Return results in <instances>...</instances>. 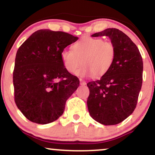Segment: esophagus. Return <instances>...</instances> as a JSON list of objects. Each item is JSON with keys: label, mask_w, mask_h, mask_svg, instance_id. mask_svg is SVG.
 <instances>
[{"label": "esophagus", "mask_w": 155, "mask_h": 155, "mask_svg": "<svg viewBox=\"0 0 155 155\" xmlns=\"http://www.w3.org/2000/svg\"><path fill=\"white\" fill-rule=\"evenodd\" d=\"M80 84L81 85H86L87 84V82L85 81H84V80H82L81 79H80Z\"/></svg>", "instance_id": "34e87169"}]
</instances>
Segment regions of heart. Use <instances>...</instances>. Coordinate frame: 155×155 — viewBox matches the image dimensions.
<instances>
[{"label": "heart", "mask_w": 155, "mask_h": 155, "mask_svg": "<svg viewBox=\"0 0 155 155\" xmlns=\"http://www.w3.org/2000/svg\"><path fill=\"white\" fill-rule=\"evenodd\" d=\"M116 55V47L109 41L93 37H83L74 44L72 51L63 49L61 60L68 72L75 74L81 64L83 66L78 72L81 76L100 77L111 68Z\"/></svg>", "instance_id": "1"}]
</instances>
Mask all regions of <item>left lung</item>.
Segmentation results:
<instances>
[{
  "mask_svg": "<svg viewBox=\"0 0 155 155\" xmlns=\"http://www.w3.org/2000/svg\"><path fill=\"white\" fill-rule=\"evenodd\" d=\"M92 36L109 37L116 55L108 71L87 84L88 111L99 123L114 125L127 118L136 107L143 81V60L136 44L120 30L108 28Z\"/></svg>",
  "mask_w": 155,
  "mask_h": 155,
  "instance_id": "1",
  "label": "left lung"
}]
</instances>
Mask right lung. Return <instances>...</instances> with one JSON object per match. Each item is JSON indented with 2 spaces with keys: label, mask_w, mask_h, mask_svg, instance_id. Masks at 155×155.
I'll return each mask as SVG.
<instances>
[{
  "label": "right lung",
  "mask_w": 155,
  "mask_h": 155,
  "mask_svg": "<svg viewBox=\"0 0 155 155\" xmlns=\"http://www.w3.org/2000/svg\"><path fill=\"white\" fill-rule=\"evenodd\" d=\"M77 40L65 32L39 30L19 47L13 72L15 101L28 120L45 124L63 114L79 80L65 70L60 54Z\"/></svg>",
  "instance_id": "right-lung-1"
}]
</instances>
